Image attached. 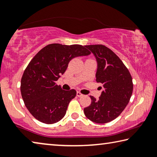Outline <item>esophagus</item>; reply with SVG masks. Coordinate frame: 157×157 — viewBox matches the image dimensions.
Here are the masks:
<instances>
[{
	"instance_id": "1",
	"label": "esophagus",
	"mask_w": 157,
	"mask_h": 157,
	"mask_svg": "<svg viewBox=\"0 0 157 157\" xmlns=\"http://www.w3.org/2000/svg\"><path fill=\"white\" fill-rule=\"evenodd\" d=\"M77 96H78V97H82V96H83V94H82L80 92L78 91V92H77Z\"/></svg>"
}]
</instances>
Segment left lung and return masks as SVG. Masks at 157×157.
I'll list each match as a JSON object with an SVG mask.
<instances>
[{
    "instance_id": "8db88e82",
    "label": "left lung",
    "mask_w": 157,
    "mask_h": 157,
    "mask_svg": "<svg viewBox=\"0 0 157 157\" xmlns=\"http://www.w3.org/2000/svg\"><path fill=\"white\" fill-rule=\"evenodd\" d=\"M85 47L96 59V82L102 84L104 89L98 100L90 96L91 103L84 109V113L94 123H107L116 119L129 103L133 91L132 78L120 58L107 47L104 45Z\"/></svg>"
}]
</instances>
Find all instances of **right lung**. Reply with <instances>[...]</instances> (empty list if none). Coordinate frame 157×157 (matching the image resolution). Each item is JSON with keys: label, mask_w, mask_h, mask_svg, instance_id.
<instances>
[{"label": "right lung", "mask_w": 157, "mask_h": 157, "mask_svg": "<svg viewBox=\"0 0 157 157\" xmlns=\"http://www.w3.org/2000/svg\"><path fill=\"white\" fill-rule=\"evenodd\" d=\"M90 54L81 45L52 44L30 61L21 78V93L25 107L36 120L53 124L63 118L76 91L63 90L56 81L65 73L71 59Z\"/></svg>", "instance_id": "right-lung-1"}]
</instances>
